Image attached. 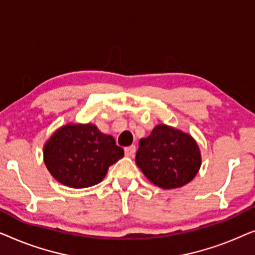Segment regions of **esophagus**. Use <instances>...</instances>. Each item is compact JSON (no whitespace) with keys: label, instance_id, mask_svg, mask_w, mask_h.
<instances>
[{"label":"esophagus","instance_id":"34e87169","mask_svg":"<svg viewBox=\"0 0 255 255\" xmlns=\"http://www.w3.org/2000/svg\"><path fill=\"white\" fill-rule=\"evenodd\" d=\"M124 151H125V155L127 156H133L135 151H137V148H135L134 145H131L128 146V147H125Z\"/></svg>","mask_w":255,"mask_h":255}]
</instances>
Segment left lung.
I'll list each match as a JSON object with an SVG mask.
<instances>
[{
	"label": "left lung",
	"instance_id": "8db88e82",
	"mask_svg": "<svg viewBox=\"0 0 255 255\" xmlns=\"http://www.w3.org/2000/svg\"><path fill=\"white\" fill-rule=\"evenodd\" d=\"M201 152L190 134L159 124L139 140L135 163L153 184L174 189L189 183L201 167Z\"/></svg>",
	"mask_w": 255,
	"mask_h": 255
}]
</instances>
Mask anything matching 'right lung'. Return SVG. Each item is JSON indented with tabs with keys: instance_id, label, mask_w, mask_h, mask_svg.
<instances>
[{
	"instance_id": "1",
	"label": "right lung",
	"mask_w": 255,
	"mask_h": 255,
	"mask_svg": "<svg viewBox=\"0 0 255 255\" xmlns=\"http://www.w3.org/2000/svg\"><path fill=\"white\" fill-rule=\"evenodd\" d=\"M124 156L113 135L94 124H67L58 128L44 146V162L58 182L71 188L95 186L111 165Z\"/></svg>"
}]
</instances>
